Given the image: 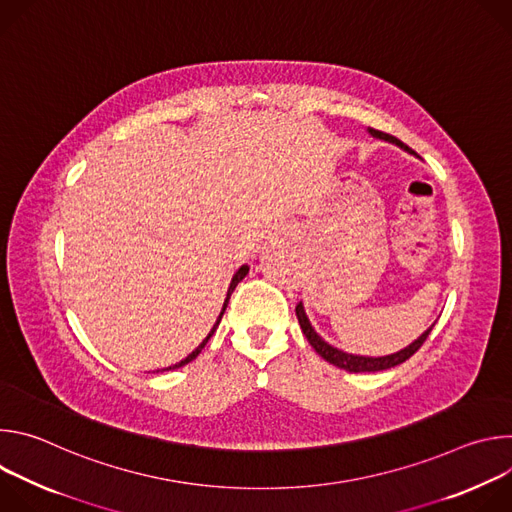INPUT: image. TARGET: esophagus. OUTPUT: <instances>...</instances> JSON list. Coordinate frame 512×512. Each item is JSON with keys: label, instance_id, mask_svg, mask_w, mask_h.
<instances>
[{"label": "esophagus", "instance_id": "1", "mask_svg": "<svg viewBox=\"0 0 512 512\" xmlns=\"http://www.w3.org/2000/svg\"><path fill=\"white\" fill-rule=\"evenodd\" d=\"M289 233H291V231H289V227H285V225H279V227H275V229L269 233V237H267V239H269L271 243H277V241H285V239L289 237Z\"/></svg>", "mask_w": 512, "mask_h": 512}]
</instances>
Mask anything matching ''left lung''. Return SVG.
I'll return each mask as SVG.
<instances>
[{
	"label": "left lung",
	"instance_id": "left-lung-1",
	"mask_svg": "<svg viewBox=\"0 0 512 512\" xmlns=\"http://www.w3.org/2000/svg\"><path fill=\"white\" fill-rule=\"evenodd\" d=\"M367 131H369V135H373L375 139L393 143V145H397V148H401L403 152H407V154L419 158L411 148H407V145H405L401 139H397V137H393V135H389V133L371 129V127H367ZM419 160H421V158H419ZM296 316H298V322H300V326H302V332L306 334V338H308V342L312 344V348H314L324 360H328L330 364H334V367L344 369V371H348V373H377V371H387V369L397 367V364L405 362L407 358H411V356L419 350V346L425 342V338L429 336L431 328L435 326V322H433L421 336H417V340H413L409 346H405V348H401V350H397V352H393V354H385V356H360V354H350V352H344V350H340V348L328 344V342L314 330V326H312V322H310V318H308L306 308H304L302 302H300L298 308H296Z\"/></svg>",
	"mask_w": 512,
	"mask_h": 512
}]
</instances>
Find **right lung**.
I'll return each mask as SVG.
<instances>
[{
  "instance_id": "right-lung-1",
  "label": "right lung",
  "mask_w": 512,
  "mask_h": 512,
  "mask_svg": "<svg viewBox=\"0 0 512 512\" xmlns=\"http://www.w3.org/2000/svg\"><path fill=\"white\" fill-rule=\"evenodd\" d=\"M249 273V265L245 263V265H241L239 269H237V273L233 275V279H231V283H229V289H227V298H225V304H223V310H221V314H218V318H216V322H214V326H212V330L206 334V338L186 356V358H182L180 362H176V364H172V367H168V369H164V371H172V369H180V367H184V364H188L190 360H194L198 354H200V350L206 346V342L210 340V336L214 334V330L218 328V324H221V318H223V314H225V310H227V304H229V300H231V294L235 291V287L245 279V275Z\"/></svg>"
}]
</instances>
